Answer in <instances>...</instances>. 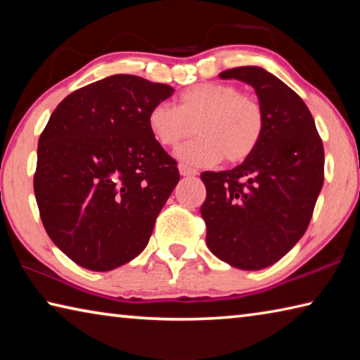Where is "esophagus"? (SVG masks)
<instances>
[{
  "label": "esophagus",
  "mask_w": 360,
  "mask_h": 360,
  "mask_svg": "<svg viewBox=\"0 0 360 360\" xmlns=\"http://www.w3.org/2000/svg\"><path fill=\"white\" fill-rule=\"evenodd\" d=\"M179 173H181V176H184V178H187V176H197L198 174L197 169H193V168L187 167V165H179Z\"/></svg>",
  "instance_id": "1"
}]
</instances>
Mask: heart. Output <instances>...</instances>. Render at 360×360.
<instances>
[{
	"instance_id": "heart-1",
	"label": "heart",
	"mask_w": 360,
	"mask_h": 360,
	"mask_svg": "<svg viewBox=\"0 0 360 360\" xmlns=\"http://www.w3.org/2000/svg\"><path fill=\"white\" fill-rule=\"evenodd\" d=\"M150 135L163 148H176L193 131L200 138L182 146L176 157L193 167L222 160L238 163L257 149L265 130V114L252 96L229 84H197L178 96L176 108L157 103L148 114Z\"/></svg>"
}]
</instances>
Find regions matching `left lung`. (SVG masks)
Segmentation results:
<instances>
[{
	"label": "left lung",
	"mask_w": 360,
	"mask_h": 360,
	"mask_svg": "<svg viewBox=\"0 0 360 360\" xmlns=\"http://www.w3.org/2000/svg\"><path fill=\"white\" fill-rule=\"evenodd\" d=\"M219 77L251 85L265 130L238 167L202 173L206 245L225 264L262 270L307 231L324 182V148L309 109L281 79L260 66H240Z\"/></svg>",
	"instance_id": "obj_1"
}]
</instances>
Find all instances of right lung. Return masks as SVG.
Instances as JSON below:
<instances>
[{"label":"right lung","instance_id":"right-lung-1","mask_svg":"<svg viewBox=\"0 0 360 360\" xmlns=\"http://www.w3.org/2000/svg\"><path fill=\"white\" fill-rule=\"evenodd\" d=\"M174 89L114 75L76 90L38 143L34 197L49 238L77 265L109 271L144 251L179 181L148 127Z\"/></svg>","mask_w":360,"mask_h":360}]
</instances>
